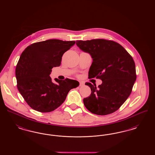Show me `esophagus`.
Here are the masks:
<instances>
[{
	"mask_svg": "<svg viewBox=\"0 0 155 155\" xmlns=\"http://www.w3.org/2000/svg\"><path fill=\"white\" fill-rule=\"evenodd\" d=\"M84 85V83L83 82H80V87H82Z\"/></svg>",
	"mask_w": 155,
	"mask_h": 155,
	"instance_id": "obj_1",
	"label": "esophagus"
}]
</instances>
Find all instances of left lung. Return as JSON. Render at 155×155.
Returning a JSON list of instances; mask_svg holds the SVG:
<instances>
[{"mask_svg":"<svg viewBox=\"0 0 155 155\" xmlns=\"http://www.w3.org/2000/svg\"><path fill=\"white\" fill-rule=\"evenodd\" d=\"M76 45L92 59L89 78L102 81L97 87L86 82L91 94L83 100L86 108L97 115H107L118 110L131 93L136 80L133 58L120 45L103 39L77 41Z\"/></svg>","mask_w":155,"mask_h":155,"instance_id":"left-lung-1","label":"left lung"}]
</instances>
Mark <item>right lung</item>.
Here are the masks:
<instances>
[{"mask_svg":"<svg viewBox=\"0 0 155 155\" xmlns=\"http://www.w3.org/2000/svg\"><path fill=\"white\" fill-rule=\"evenodd\" d=\"M75 41L49 39L34 43L22 52L15 68L17 86L25 102L35 110L46 113L63 103L68 92L79 86V82L49 76L54 67L60 66L63 54Z\"/></svg>","mask_w":155,"mask_h":155,"instance_id":"add662e5","label":"right lung"}]
</instances>
